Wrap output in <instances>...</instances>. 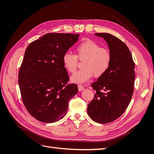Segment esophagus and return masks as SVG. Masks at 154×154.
Segmentation results:
<instances>
[{
    "mask_svg": "<svg viewBox=\"0 0 154 154\" xmlns=\"http://www.w3.org/2000/svg\"><path fill=\"white\" fill-rule=\"evenodd\" d=\"M78 91H83V89H84V87H83V86H82L81 85H79L78 86Z\"/></svg>",
    "mask_w": 154,
    "mask_h": 154,
    "instance_id": "esophagus-1",
    "label": "esophagus"
}]
</instances>
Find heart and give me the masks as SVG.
I'll return each instance as SVG.
<instances>
[{
  "mask_svg": "<svg viewBox=\"0 0 154 154\" xmlns=\"http://www.w3.org/2000/svg\"><path fill=\"white\" fill-rule=\"evenodd\" d=\"M76 53V55L65 53L62 58L64 67L71 73L76 71L78 60H83V68L71 77V81L75 83H85L93 76L99 78L103 75L109 70L112 60V54L109 48L101 47L91 39H86L79 44Z\"/></svg>",
  "mask_w": 154,
  "mask_h": 154,
  "instance_id": "heart-1",
  "label": "heart"
}]
</instances>
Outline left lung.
Wrapping results in <instances>:
<instances>
[{
	"mask_svg": "<svg viewBox=\"0 0 154 154\" xmlns=\"http://www.w3.org/2000/svg\"><path fill=\"white\" fill-rule=\"evenodd\" d=\"M95 35L106 40L112 60L108 71L91 85L96 94L88 105L87 114L95 122L105 124L119 118L131 101L135 63L127 45L120 39L105 32Z\"/></svg>",
	"mask_w": 154,
	"mask_h": 154,
	"instance_id": "obj_1",
	"label": "left lung"
}]
</instances>
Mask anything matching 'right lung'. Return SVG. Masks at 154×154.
Here are the masks:
<instances>
[{"label": "right lung", "instance_id": "obj_1", "mask_svg": "<svg viewBox=\"0 0 154 154\" xmlns=\"http://www.w3.org/2000/svg\"><path fill=\"white\" fill-rule=\"evenodd\" d=\"M78 34L48 33L27 46L18 72L22 100L39 122L54 123L67 112L78 86L69 83L63 56L78 40Z\"/></svg>", "mask_w": 154, "mask_h": 154}]
</instances>
